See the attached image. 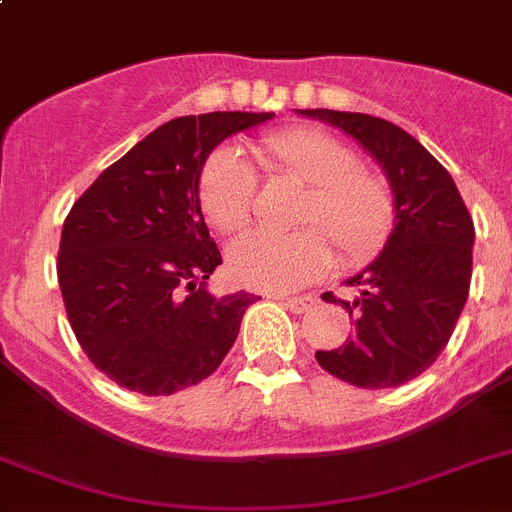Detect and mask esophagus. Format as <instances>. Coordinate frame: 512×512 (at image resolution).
Wrapping results in <instances>:
<instances>
[{
    "mask_svg": "<svg viewBox=\"0 0 512 512\" xmlns=\"http://www.w3.org/2000/svg\"><path fill=\"white\" fill-rule=\"evenodd\" d=\"M283 306L290 308V311H293V313H303V311H308V308L316 306V296H311V293H308V296L283 298Z\"/></svg>",
    "mask_w": 512,
    "mask_h": 512,
    "instance_id": "esophagus-1",
    "label": "esophagus"
}]
</instances>
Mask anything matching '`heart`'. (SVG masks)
<instances>
[{"mask_svg":"<svg viewBox=\"0 0 512 512\" xmlns=\"http://www.w3.org/2000/svg\"><path fill=\"white\" fill-rule=\"evenodd\" d=\"M255 158L270 176L303 186L290 234L247 232L229 247V273L260 290H293L331 265V248L344 265L380 255L395 227L393 188L380 173L359 165L357 153L321 130L270 132L255 145ZM257 178L234 147H216L199 173V206L206 222L232 234L247 224Z\"/></svg>","mask_w":512,"mask_h":512,"instance_id":"obj_1","label":"heart"}]
</instances>
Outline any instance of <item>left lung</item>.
<instances>
[{"label": "left lung", "mask_w": 512, "mask_h": 512, "mask_svg": "<svg viewBox=\"0 0 512 512\" xmlns=\"http://www.w3.org/2000/svg\"><path fill=\"white\" fill-rule=\"evenodd\" d=\"M365 147L388 173L395 229L372 265L349 278L344 347L316 352L329 375L365 390L398 388L434 365L449 344L472 280L474 224L444 165L398 124L370 114L301 109Z\"/></svg>", "instance_id": "1"}]
</instances>
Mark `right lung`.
I'll return each instance as SVG.
<instances>
[{
  "label": "right lung",
  "instance_id": "1",
  "mask_svg": "<svg viewBox=\"0 0 512 512\" xmlns=\"http://www.w3.org/2000/svg\"><path fill=\"white\" fill-rule=\"evenodd\" d=\"M270 112L178 117L109 165L68 211L58 283L68 321L99 372L142 395L211 375L255 296L214 298L222 265L199 206V173L224 137Z\"/></svg>",
  "mask_w": 512,
  "mask_h": 512
}]
</instances>
